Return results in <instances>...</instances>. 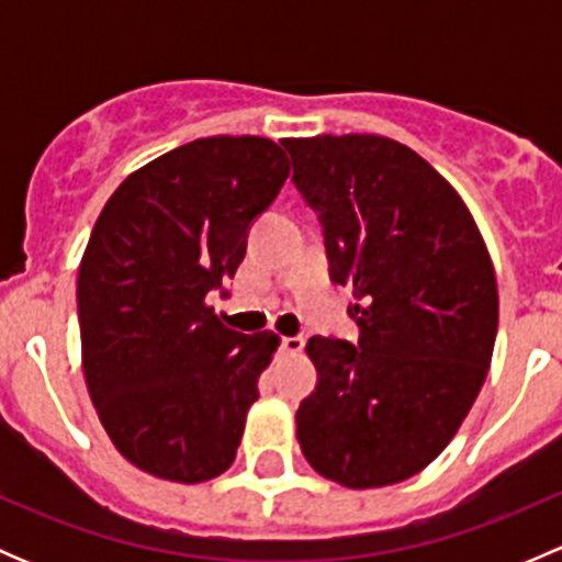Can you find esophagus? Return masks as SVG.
Listing matches in <instances>:
<instances>
[{"label":"esophagus","instance_id":"esophagus-1","mask_svg":"<svg viewBox=\"0 0 562 562\" xmlns=\"http://www.w3.org/2000/svg\"><path fill=\"white\" fill-rule=\"evenodd\" d=\"M280 345H282V350H288V353H302L304 337H282Z\"/></svg>","mask_w":562,"mask_h":562}]
</instances>
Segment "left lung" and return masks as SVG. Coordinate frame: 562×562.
Masks as SVG:
<instances>
[{
  "instance_id": "1",
  "label": "left lung",
  "mask_w": 562,
  "mask_h": 562,
  "mask_svg": "<svg viewBox=\"0 0 562 562\" xmlns=\"http://www.w3.org/2000/svg\"><path fill=\"white\" fill-rule=\"evenodd\" d=\"M293 184L317 214L328 274L353 288L359 345L313 337L317 386L296 438L323 479L400 484L454 438L497 334L492 258L454 187L383 135L285 138Z\"/></svg>"
}]
</instances>
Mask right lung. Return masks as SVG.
Returning <instances> with one entry per match:
<instances>
[{
	"instance_id": "add662e5",
	"label": "right lung",
	"mask_w": 562,
	"mask_h": 562,
	"mask_svg": "<svg viewBox=\"0 0 562 562\" xmlns=\"http://www.w3.org/2000/svg\"><path fill=\"white\" fill-rule=\"evenodd\" d=\"M288 173L269 138H198L130 173L94 223L78 269L83 375L144 473L201 484L234 464L280 337L223 326L206 296L236 274Z\"/></svg>"
}]
</instances>
